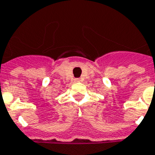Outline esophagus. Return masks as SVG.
<instances>
[{
    "instance_id": "1",
    "label": "esophagus",
    "mask_w": 155,
    "mask_h": 155,
    "mask_svg": "<svg viewBox=\"0 0 155 155\" xmlns=\"http://www.w3.org/2000/svg\"><path fill=\"white\" fill-rule=\"evenodd\" d=\"M77 81H79V79H77Z\"/></svg>"
}]
</instances>
